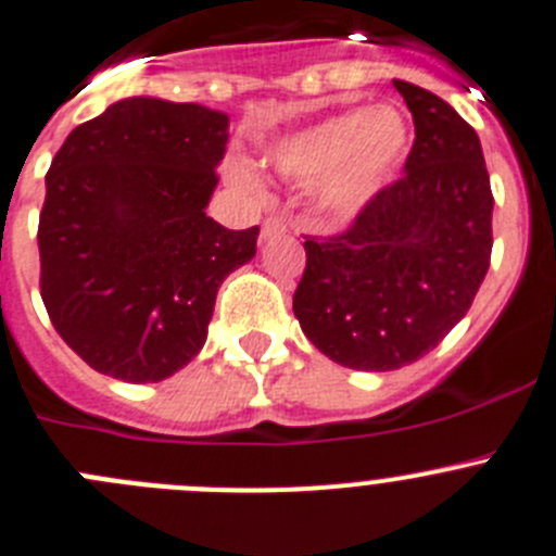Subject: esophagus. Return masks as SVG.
Masks as SVG:
<instances>
[{
  "mask_svg": "<svg viewBox=\"0 0 556 556\" xmlns=\"http://www.w3.org/2000/svg\"><path fill=\"white\" fill-rule=\"evenodd\" d=\"M260 232H263V241H266V238H277V235L288 232V222L279 216H271L263 222V229H260Z\"/></svg>",
  "mask_w": 556,
  "mask_h": 556,
  "instance_id": "esophagus-1",
  "label": "esophagus"
}]
</instances>
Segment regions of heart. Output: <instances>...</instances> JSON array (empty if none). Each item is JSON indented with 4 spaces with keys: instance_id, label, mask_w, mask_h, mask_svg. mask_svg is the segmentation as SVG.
<instances>
[{
    "instance_id": "heart-1",
    "label": "heart",
    "mask_w": 556,
    "mask_h": 556,
    "mask_svg": "<svg viewBox=\"0 0 556 556\" xmlns=\"http://www.w3.org/2000/svg\"><path fill=\"white\" fill-rule=\"evenodd\" d=\"M407 138V122L396 108H352L282 138L268 160L293 182H318V207L343 222L357 216L388 182ZM235 179L252 182L247 168H235Z\"/></svg>"
}]
</instances>
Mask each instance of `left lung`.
<instances>
[{"label":"left lung","instance_id":"8db88e82","mask_svg":"<svg viewBox=\"0 0 556 556\" xmlns=\"http://www.w3.org/2000/svg\"><path fill=\"white\" fill-rule=\"evenodd\" d=\"M393 85L415 124L404 174L343 232L304 235L307 266L293 293L313 346L357 371H396L432 352L471 307L493 249L477 129L432 91Z\"/></svg>","mask_w":556,"mask_h":556}]
</instances>
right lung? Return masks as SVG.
Returning a JSON list of instances; mask_svg holds the SVG:
<instances>
[{
  "instance_id": "right-lung-1",
  "label": "right lung",
  "mask_w": 556,
  "mask_h": 556,
  "mask_svg": "<svg viewBox=\"0 0 556 556\" xmlns=\"http://www.w3.org/2000/svg\"><path fill=\"white\" fill-rule=\"evenodd\" d=\"M229 118L135 97L72 129L47 172L38 222L41 299L68 346L104 377L160 382L207 340L227 274L260 227L204 213Z\"/></svg>"
}]
</instances>
